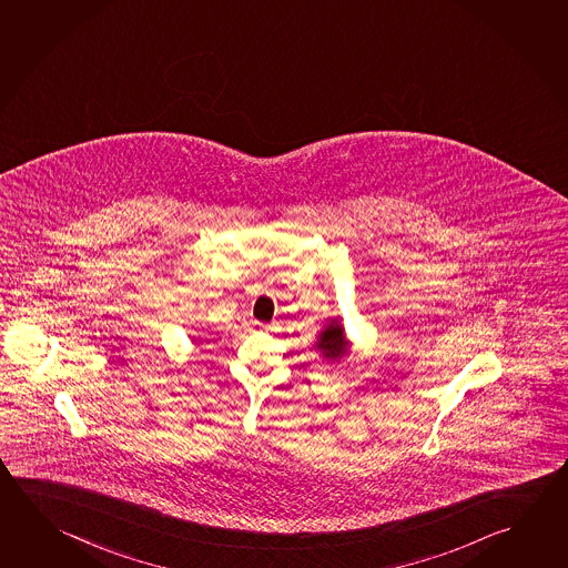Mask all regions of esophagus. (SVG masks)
I'll list each match as a JSON object with an SVG mask.
<instances>
[{
	"mask_svg": "<svg viewBox=\"0 0 568 568\" xmlns=\"http://www.w3.org/2000/svg\"><path fill=\"white\" fill-rule=\"evenodd\" d=\"M261 328H263V331H270V325H260Z\"/></svg>",
	"mask_w": 568,
	"mask_h": 568,
	"instance_id": "34e87169",
	"label": "esophagus"
}]
</instances>
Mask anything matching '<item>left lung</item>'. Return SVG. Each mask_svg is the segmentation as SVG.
<instances>
[{
	"instance_id": "8db88e82",
	"label": "left lung",
	"mask_w": 568,
	"mask_h": 568,
	"mask_svg": "<svg viewBox=\"0 0 568 568\" xmlns=\"http://www.w3.org/2000/svg\"><path fill=\"white\" fill-rule=\"evenodd\" d=\"M347 347L348 343L347 338H345L343 325L335 321V318L328 323L327 327L321 331L317 343H315V348H318L321 355L328 358V361H338V358L347 353Z\"/></svg>"
}]
</instances>
